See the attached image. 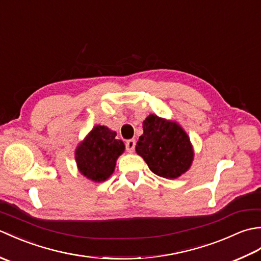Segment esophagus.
<instances>
[{
	"label": "esophagus",
	"instance_id": "1",
	"mask_svg": "<svg viewBox=\"0 0 261 261\" xmlns=\"http://www.w3.org/2000/svg\"><path fill=\"white\" fill-rule=\"evenodd\" d=\"M135 147H136V140L135 139H130V140H126L125 142V149L129 152H132L135 150Z\"/></svg>",
	"mask_w": 261,
	"mask_h": 261
}]
</instances>
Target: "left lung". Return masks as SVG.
<instances>
[{"label": "left lung", "mask_w": 261, "mask_h": 261, "mask_svg": "<svg viewBox=\"0 0 261 261\" xmlns=\"http://www.w3.org/2000/svg\"><path fill=\"white\" fill-rule=\"evenodd\" d=\"M136 150L153 174L177 178L190 168L194 153L188 136L175 122L149 115Z\"/></svg>", "instance_id": "1"}]
</instances>
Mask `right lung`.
Masks as SVG:
<instances>
[{"instance_id": "add662e5", "label": "right lung", "mask_w": 261, "mask_h": 261, "mask_svg": "<svg viewBox=\"0 0 261 261\" xmlns=\"http://www.w3.org/2000/svg\"><path fill=\"white\" fill-rule=\"evenodd\" d=\"M114 131L96 125L76 150V163L81 173L94 181L112 175L115 162L124 151V143L115 138Z\"/></svg>"}]
</instances>
